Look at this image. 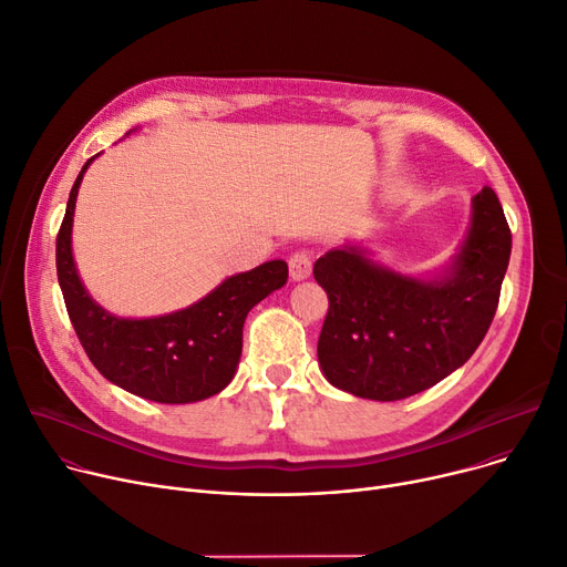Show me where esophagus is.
<instances>
[{
    "label": "esophagus",
    "instance_id": "obj_1",
    "mask_svg": "<svg viewBox=\"0 0 567 567\" xmlns=\"http://www.w3.org/2000/svg\"><path fill=\"white\" fill-rule=\"evenodd\" d=\"M289 274H291V280H296V282L310 278V274H312V257H310V252L296 250L289 257Z\"/></svg>",
    "mask_w": 567,
    "mask_h": 567
}]
</instances>
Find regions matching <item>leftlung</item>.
<instances>
[{
	"mask_svg": "<svg viewBox=\"0 0 567 567\" xmlns=\"http://www.w3.org/2000/svg\"><path fill=\"white\" fill-rule=\"evenodd\" d=\"M508 259L511 230L489 186L472 198L470 233L433 280L394 274L358 246L328 250L315 264L330 303L317 347L328 383L399 401L446 379L493 323Z\"/></svg>",
	"mask_w": 567,
	"mask_h": 567,
	"instance_id": "8db88e82",
	"label": "left lung"
}]
</instances>
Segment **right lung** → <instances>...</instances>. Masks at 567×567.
<instances>
[{"label": "right lung", "mask_w": 567, "mask_h": 567, "mask_svg": "<svg viewBox=\"0 0 567 567\" xmlns=\"http://www.w3.org/2000/svg\"><path fill=\"white\" fill-rule=\"evenodd\" d=\"M95 157L74 179L56 235V276L74 332L104 379L141 399L194 403L218 394L237 371L248 312L287 282V261H264L171 315L121 319L102 310L82 285L72 259L74 203Z\"/></svg>", "instance_id": "obj_1"}]
</instances>
